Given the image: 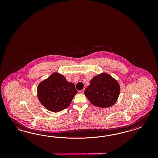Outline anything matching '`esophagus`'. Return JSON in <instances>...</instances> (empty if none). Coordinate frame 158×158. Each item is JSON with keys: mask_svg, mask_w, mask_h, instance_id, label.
<instances>
[{"mask_svg": "<svg viewBox=\"0 0 158 158\" xmlns=\"http://www.w3.org/2000/svg\"><path fill=\"white\" fill-rule=\"evenodd\" d=\"M84 91H85V89H82L81 90H80V91H79V93H81V94H83V93H84Z\"/></svg>", "mask_w": 158, "mask_h": 158, "instance_id": "34e87169", "label": "esophagus"}]
</instances>
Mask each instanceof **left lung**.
I'll return each instance as SVG.
<instances>
[{
    "mask_svg": "<svg viewBox=\"0 0 158 158\" xmlns=\"http://www.w3.org/2000/svg\"><path fill=\"white\" fill-rule=\"evenodd\" d=\"M119 93L118 83L110 75L102 73L91 79L85 94L92 104L100 108H107L115 104Z\"/></svg>",
    "mask_w": 158,
    "mask_h": 158,
    "instance_id": "obj_1",
    "label": "left lung"
}]
</instances>
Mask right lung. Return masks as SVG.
I'll list each match as a JSON object with an SVG mask.
<instances>
[{"label": "right lung", "mask_w": 158, "mask_h": 158, "mask_svg": "<svg viewBox=\"0 0 158 158\" xmlns=\"http://www.w3.org/2000/svg\"><path fill=\"white\" fill-rule=\"evenodd\" d=\"M77 93L72 83L67 81L61 74L54 73L38 87V97L48 110L59 112L69 105Z\"/></svg>", "instance_id": "1"}]
</instances>
